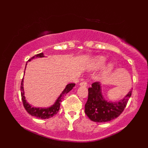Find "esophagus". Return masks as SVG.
<instances>
[{
    "label": "esophagus",
    "mask_w": 148,
    "mask_h": 148,
    "mask_svg": "<svg viewBox=\"0 0 148 148\" xmlns=\"http://www.w3.org/2000/svg\"><path fill=\"white\" fill-rule=\"evenodd\" d=\"M79 85L81 86H84V87H86L87 86H88V83H87V82H86V81H84V82H81Z\"/></svg>",
    "instance_id": "esophagus-1"
}]
</instances>
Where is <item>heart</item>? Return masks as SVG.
<instances>
[{
    "instance_id": "b5f03b06",
    "label": "heart",
    "mask_w": 148,
    "mask_h": 148,
    "mask_svg": "<svg viewBox=\"0 0 148 148\" xmlns=\"http://www.w3.org/2000/svg\"><path fill=\"white\" fill-rule=\"evenodd\" d=\"M105 62H106V58L104 56H98L94 60L92 63V67L93 69H98L102 67L104 65ZM112 64L111 63H109L104 67V73L107 74L112 70Z\"/></svg>"
}]
</instances>
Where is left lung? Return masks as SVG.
I'll return each mask as SVG.
<instances>
[{
    "label": "left lung",
    "instance_id": "left-lung-1",
    "mask_svg": "<svg viewBox=\"0 0 148 148\" xmlns=\"http://www.w3.org/2000/svg\"><path fill=\"white\" fill-rule=\"evenodd\" d=\"M132 91L119 102H108L103 99L100 86L94 82L88 88V98L85 104V112L89 119L97 123L108 122L116 119L125 110Z\"/></svg>",
    "mask_w": 148,
    "mask_h": 148
}]
</instances>
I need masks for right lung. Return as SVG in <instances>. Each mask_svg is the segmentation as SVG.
<instances>
[{"instance_id": "right-lung-1", "label": "right lung", "mask_w": 148, "mask_h": 148, "mask_svg": "<svg viewBox=\"0 0 148 148\" xmlns=\"http://www.w3.org/2000/svg\"><path fill=\"white\" fill-rule=\"evenodd\" d=\"M35 57H44L43 53H40L36 54V55L34 56L33 57H32L30 59L28 60V61H29L31 59H33ZM23 79H22L21 84V99L22 102H23V106L26 111L29 113V114H31L32 116H36L37 118L40 119H48L50 118V117H52L54 115L57 114L60 109V102H62V99L65 95L67 94L68 92H69L71 90H72L73 88L75 86V84H68L67 86H66V88L63 90V92H62V94H60V96L58 97V98L56 100V102L54 103V105H52V106L49 107V108H35V107H32V106L28 104V103L26 102L25 96H24V91H23Z\"/></svg>"}]
</instances>
